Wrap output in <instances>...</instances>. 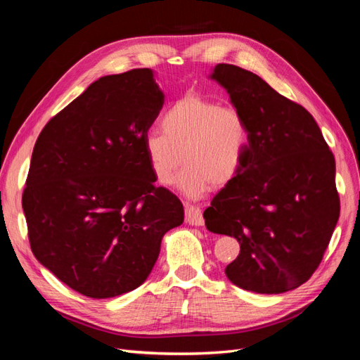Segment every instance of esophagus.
Here are the masks:
<instances>
[{
    "mask_svg": "<svg viewBox=\"0 0 360 360\" xmlns=\"http://www.w3.org/2000/svg\"><path fill=\"white\" fill-rule=\"evenodd\" d=\"M184 212H186V222L191 225H204V217H202V210L198 205L193 204H184Z\"/></svg>",
    "mask_w": 360,
    "mask_h": 360,
    "instance_id": "esophagus-1",
    "label": "esophagus"
}]
</instances>
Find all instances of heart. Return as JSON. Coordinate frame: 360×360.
Instances as JSON below:
<instances>
[{
    "mask_svg": "<svg viewBox=\"0 0 360 360\" xmlns=\"http://www.w3.org/2000/svg\"><path fill=\"white\" fill-rule=\"evenodd\" d=\"M162 129L150 130L144 150L151 171L162 184H169L181 162L179 189L198 198L210 186H225L242 171L249 148V126L234 106L201 94H188L162 115Z\"/></svg>",
    "mask_w": 360,
    "mask_h": 360,
    "instance_id": "1",
    "label": "heart"
}]
</instances>
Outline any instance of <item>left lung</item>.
Instances as JSON below:
<instances>
[{"mask_svg": "<svg viewBox=\"0 0 360 360\" xmlns=\"http://www.w3.org/2000/svg\"><path fill=\"white\" fill-rule=\"evenodd\" d=\"M249 126L238 176L204 212L212 233L240 243L225 267L234 285L279 294L319 269L340 217L335 158L314 117L258 75L221 63L212 75Z\"/></svg>", "mask_w": 360, "mask_h": 360, "instance_id": "8db88e82", "label": "left lung"}]
</instances>
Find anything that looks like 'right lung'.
Wrapping results in <instances>:
<instances>
[{"label":"right lung","instance_id":"1","mask_svg":"<svg viewBox=\"0 0 360 360\" xmlns=\"http://www.w3.org/2000/svg\"><path fill=\"white\" fill-rule=\"evenodd\" d=\"M163 105L150 69L93 82L53 115L32 150L22 207L32 254L91 299L138 288L181 201L156 186L144 138Z\"/></svg>","mask_w":360,"mask_h":360}]
</instances>
